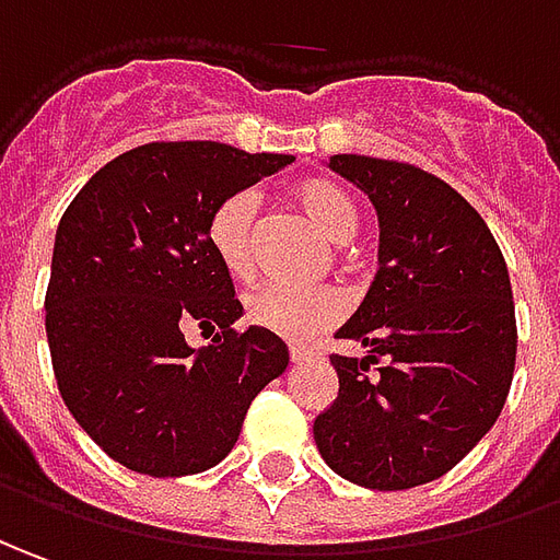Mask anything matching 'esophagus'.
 I'll return each instance as SVG.
<instances>
[{
  "label": "esophagus",
  "instance_id": "1",
  "mask_svg": "<svg viewBox=\"0 0 560 560\" xmlns=\"http://www.w3.org/2000/svg\"><path fill=\"white\" fill-rule=\"evenodd\" d=\"M289 360H292V362H304V360H311V350H307V347L292 345V347H289Z\"/></svg>",
  "mask_w": 560,
  "mask_h": 560
}]
</instances>
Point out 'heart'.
<instances>
[{"label": "heart", "mask_w": 560, "mask_h": 560, "mask_svg": "<svg viewBox=\"0 0 560 560\" xmlns=\"http://www.w3.org/2000/svg\"><path fill=\"white\" fill-rule=\"evenodd\" d=\"M292 203L311 219L331 243L350 241L360 229L357 200L331 179H302L289 191ZM256 215L258 198L253 191H237L225 198L210 215V246L219 265L234 280H249L256 271ZM345 302L329 287H271L256 289L246 299V319L258 329L280 335L287 341H311L341 317Z\"/></svg>", "instance_id": "heart-1"}]
</instances>
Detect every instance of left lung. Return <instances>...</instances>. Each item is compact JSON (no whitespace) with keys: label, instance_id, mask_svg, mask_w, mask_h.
Masks as SVG:
<instances>
[{"label":"left lung","instance_id":"left-lung-1","mask_svg":"<svg viewBox=\"0 0 560 560\" xmlns=\"http://www.w3.org/2000/svg\"><path fill=\"white\" fill-rule=\"evenodd\" d=\"M329 167L375 203L381 268L338 329L369 357H329L338 396L314 442L353 485L418 488L460 464L503 411L518 347L506 261L485 219L433 173L365 155H331Z\"/></svg>","mask_w":560,"mask_h":560}]
</instances>
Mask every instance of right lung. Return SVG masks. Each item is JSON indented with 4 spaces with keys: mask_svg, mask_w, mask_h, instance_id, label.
Returning a JSON list of instances; mask_svg holds the SVG:
<instances>
[{
    "mask_svg": "<svg viewBox=\"0 0 560 560\" xmlns=\"http://www.w3.org/2000/svg\"><path fill=\"white\" fill-rule=\"evenodd\" d=\"M225 142H149L96 170L57 225L45 331L69 415L133 472L173 479L215 466L246 408L289 365L249 326L210 246L231 195L292 164ZM195 322L214 335L188 348Z\"/></svg>",
    "mask_w": 560,
    "mask_h": 560,
    "instance_id": "right-lung-1",
    "label": "right lung"
}]
</instances>
